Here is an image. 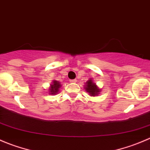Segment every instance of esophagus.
I'll use <instances>...</instances> for the list:
<instances>
[{"mask_svg":"<svg viewBox=\"0 0 150 150\" xmlns=\"http://www.w3.org/2000/svg\"><path fill=\"white\" fill-rule=\"evenodd\" d=\"M69 82H70V83H75V82H76V80H69Z\"/></svg>","mask_w":150,"mask_h":150,"instance_id":"1","label":"esophagus"}]
</instances>
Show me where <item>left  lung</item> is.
<instances>
[{"label": "left lung", "instance_id": "1", "mask_svg": "<svg viewBox=\"0 0 150 150\" xmlns=\"http://www.w3.org/2000/svg\"><path fill=\"white\" fill-rule=\"evenodd\" d=\"M85 86L86 91H87V92L89 94V95L93 96V97L96 95H98L99 92L100 91V89L98 88V86L93 82L92 80H88Z\"/></svg>", "mask_w": 150, "mask_h": 150}]
</instances>
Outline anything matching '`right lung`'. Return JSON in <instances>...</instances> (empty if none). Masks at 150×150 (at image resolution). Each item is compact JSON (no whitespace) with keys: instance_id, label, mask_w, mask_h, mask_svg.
Segmentation results:
<instances>
[{"instance_id":"right-lung-1","label":"right lung","mask_w":150,"mask_h":150,"mask_svg":"<svg viewBox=\"0 0 150 150\" xmlns=\"http://www.w3.org/2000/svg\"><path fill=\"white\" fill-rule=\"evenodd\" d=\"M61 87V84L59 82V81H53V82H52V84H50V93L49 94H52V95H53V94H58V92H59V88Z\"/></svg>"}]
</instances>
